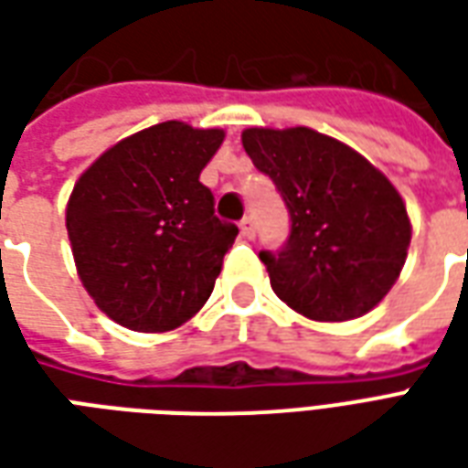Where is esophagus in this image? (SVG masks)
Instances as JSON below:
<instances>
[{"instance_id":"obj_1","label":"esophagus","mask_w":468,"mask_h":468,"mask_svg":"<svg viewBox=\"0 0 468 468\" xmlns=\"http://www.w3.org/2000/svg\"><path fill=\"white\" fill-rule=\"evenodd\" d=\"M240 233H243V238H248V240H253L255 238V223L250 215H245L243 220H240Z\"/></svg>"}]
</instances>
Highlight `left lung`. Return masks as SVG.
<instances>
[{"mask_svg":"<svg viewBox=\"0 0 468 468\" xmlns=\"http://www.w3.org/2000/svg\"><path fill=\"white\" fill-rule=\"evenodd\" d=\"M245 153L291 213L281 253H261L275 295L311 321L341 324L381 303L411 245L406 203L386 175L311 127H248Z\"/></svg>","mask_w":468,"mask_h":468,"instance_id":"1","label":"left lung"}]
</instances>
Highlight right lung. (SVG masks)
I'll list each match as a JSON object with an SVG mask.
<instances>
[{
  "label": "right lung",
  "instance_id": "right-lung-1",
  "mask_svg": "<svg viewBox=\"0 0 468 468\" xmlns=\"http://www.w3.org/2000/svg\"><path fill=\"white\" fill-rule=\"evenodd\" d=\"M223 140L220 127L167 120L115 143L77 177L65 215L77 275L115 324L165 334L213 293L238 235L200 183Z\"/></svg>",
  "mask_w": 468,
  "mask_h": 468
}]
</instances>
